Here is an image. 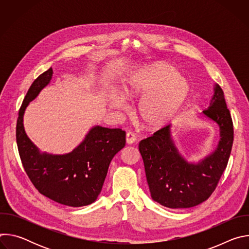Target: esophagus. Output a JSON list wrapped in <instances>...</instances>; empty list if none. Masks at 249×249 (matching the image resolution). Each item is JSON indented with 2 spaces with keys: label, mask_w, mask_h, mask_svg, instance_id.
Returning <instances> with one entry per match:
<instances>
[{
  "label": "esophagus",
  "mask_w": 249,
  "mask_h": 249,
  "mask_svg": "<svg viewBox=\"0 0 249 249\" xmlns=\"http://www.w3.org/2000/svg\"><path fill=\"white\" fill-rule=\"evenodd\" d=\"M126 142L127 144L132 145L136 142V135L133 132H127L126 134Z\"/></svg>",
  "instance_id": "obj_1"
}]
</instances>
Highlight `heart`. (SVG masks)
Segmentation results:
<instances>
[{
	"mask_svg": "<svg viewBox=\"0 0 249 249\" xmlns=\"http://www.w3.org/2000/svg\"><path fill=\"white\" fill-rule=\"evenodd\" d=\"M190 91L188 83L181 78L175 67L166 63H156L136 73L123 89L124 96L134 100L142 98L138 114L147 127L164 125L180 109ZM116 109H123L125 102L119 95L110 98Z\"/></svg>",
	"mask_w": 249,
	"mask_h": 249,
	"instance_id": "obj_1",
	"label": "heart"
}]
</instances>
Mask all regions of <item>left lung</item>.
<instances>
[{
  "mask_svg": "<svg viewBox=\"0 0 249 249\" xmlns=\"http://www.w3.org/2000/svg\"><path fill=\"white\" fill-rule=\"evenodd\" d=\"M208 109L203 113L220 127L217 149L198 163L188 162L175 147L170 125L142 140L139 151L143 158L147 181L154 201L171 209L190 208L206 201L215 191L227 167L233 142V125L219 85Z\"/></svg>",
  "mask_w": 249,
  "mask_h": 249,
  "instance_id": "obj_1",
  "label": "left lung"
}]
</instances>
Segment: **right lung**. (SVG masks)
<instances>
[{"mask_svg":"<svg viewBox=\"0 0 249 249\" xmlns=\"http://www.w3.org/2000/svg\"><path fill=\"white\" fill-rule=\"evenodd\" d=\"M52 75L50 68L32 83L19 108L16 135L19 157L39 193L66 206H87L97 199L111 160L125 146L126 133L95 126L72 153L41 154L25 134L23 114L29 102L50 83Z\"/></svg>","mask_w":249,"mask_h":249,"instance_id":"1","label":"right lung"}]
</instances>
